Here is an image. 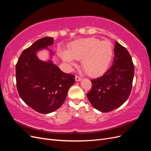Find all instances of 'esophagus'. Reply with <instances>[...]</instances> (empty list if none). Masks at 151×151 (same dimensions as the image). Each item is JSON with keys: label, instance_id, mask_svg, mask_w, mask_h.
<instances>
[{"label": "esophagus", "instance_id": "1", "mask_svg": "<svg viewBox=\"0 0 151 151\" xmlns=\"http://www.w3.org/2000/svg\"><path fill=\"white\" fill-rule=\"evenodd\" d=\"M75 79H76V81H81L82 80V78L81 77H79V76H76V77H75Z\"/></svg>", "mask_w": 151, "mask_h": 151}]
</instances>
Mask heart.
I'll return each instance as SVG.
<instances>
[{
	"instance_id": "b5f03b06",
	"label": "heart",
	"mask_w": 151,
	"mask_h": 151,
	"mask_svg": "<svg viewBox=\"0 0 151 151\" xmlns=\"http://www.w3.org/2000/svg\"><path fill=\"white\" fill-rule=\"evenodd\" d=\"M113 46L108 40L100 41L93 37L72 43L67 52H60L62 60L74 65V59L81 60V65L87 74L98 77L106 72L113 57Z\"/></svg>"
}]
</instances>
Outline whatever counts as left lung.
I'll return each mask as SVG.
<instances>
[{
    "mask_svg": "<svg viewBox=\"0 0 151 151\" xmlns=\"http://www.w3.org/2000/svg\"><path fill=\"white\" fill-rule=\"evenodd\" d=\"M113 64L104 75L91 81L87 96L92 106L101 112L111 111L129 98L134 76V65L127 50L115 42Z\"/></svg>",
    "mask_w": 151,
    "mask_h": 151,
    "instance_id": "1",
    "label": "left lung"
}]
</instances>
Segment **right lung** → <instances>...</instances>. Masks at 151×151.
Returning a JSON list of instances; mask_svg holds the SVG:
<instances>
[{"instance_id": "obj_1", "label": "right lung", "mask_w": 151, "mask_h": 151, "mask_svg": "<svg viewBox=\"0 0 151 151\" xmlns=\"http://www.w3.org/2000/svg\"><path fill=\"white\" fill-rule=\"evenodd\" d=\"M53 38L45 37L24 50L16 66V86L23 101L40 113L57 110L64 103L68 91L75 83V77L63 72L51 59L43 61L37 52L48 50L50 58L54 53L47 47L53 45Z\"/></svg>"}]
</instances>
